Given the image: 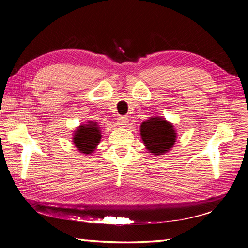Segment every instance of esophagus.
Here are the masks:
<instances>
[{"instance_id":"1","label":"esophagus","mask_w":248,"mask_h":248,"mask_svg":"<svg viewBox=\"0 0 248 248\" xmlns=\"http://www.w3.org/2000/svg\"><path fill=\"white\" fill-rule=\"evenodd\" d=\"M129 124V119L127 118V117H119L118 118V125L120 128H125Z\"/></svg>"}]
</instances>
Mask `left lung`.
<instances>
[{"instance_id":"1","label":"left lung","mask_w":248,"mask_h":248,"mask_svg":"<svg viewBox=\"0 0 248 248\" xmlns=\"http://www.w3.org/2000/svg\"><path fill=\"white\" fill-rule=\"evenodd\" d=\"M140 134L145 149L154 156L170 151L177 138L174 124L162 116L149 117L144 120L140 125Z\"/></svg>"}]
</instances>
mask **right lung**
I'll list each match as a JSON object with an SVG mask.
<instances>
[{
  "label": "right lung",
  "instance_id": "add662e5",
  "mask_svg": "<svg viewBox=\"0 0 248 248\" xmlns=\"http://www.w3.org/2000/svg\"><path fill=\"white\" fill-rule=\"evenodd\" d=\"M73 144L84 155H91L97 149L102 139V131L96 121L89 120L74 130Z\"/></svg>",
  "mask_w": 248,
  "mask_h": 248
}]
</instances>
